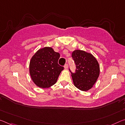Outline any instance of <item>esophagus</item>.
<instances>
[{
    "mask_svg": "<svg viewBox=\"0 0 125 125\" xmlns=\"http://www.w3.org/2000/svg\"><path fill=\"white\" fill-rule=\"evenodd\" d=\"M64 68L65 69H68V64H66L64 65Z\"/></svg>",
    "mask_w": 125,
    "mask_h": 125,
    "instance_id": "obj_1",
    "label": "esophagus"
}]
</instances>
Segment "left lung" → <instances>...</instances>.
Masks as SVG:
<instances>
[{
    "label": "left lung",
    "mask_w": 125,
    "mask_h": 125,
    "mask_svg": "<svg viewBox=\"0 0 125 125\" xmlns=\"http://www.w3.org/2000/svg\"><path fill=\"white\" fill-rule=\"evenodd\" d=\"M72 57L76 65V73L71 72L74 86L82 91L92 88L100 75V65L91 53L77 49ZM71 72V71H70Z\"/></svg>",
    "instance_id": "8db88e82"
}]
</instances>
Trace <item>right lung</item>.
Listing matches in <instances>:
<instances>
[{
  "mask_svg": "<svg viewBox=\"0 0 125 125\" xmlns=\"http://www.w3.org/2000/svg\"><path fill=\"white\" fill-rule=\"evenodd\" d=\"M59 57V53L49 47L40 48L33 55L29 63V73L37 86L47 88L57 82L64 70V67L58 64Z\"/></svg>",
  "mask_w": 125,
  "mask_h": 125,
  "instance_id": "1",
  "label": "right lung"
}]
</instances>
